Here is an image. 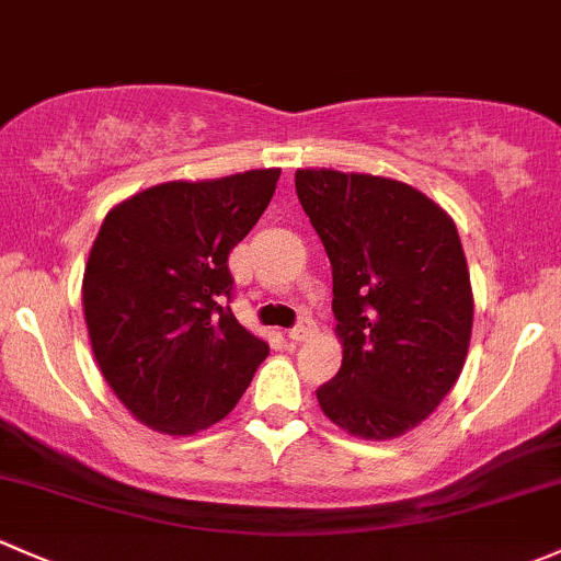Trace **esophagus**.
I'll list each match as a JSON object with an SVG mask.
<instances>
[{
  "instance_id": "1",
  "label": "esophagus",
  "mask_w": 561,
  "mask_h": 561,
  "mask_svg": "<svg viewBox=\"0 0 561 561\" xmlns=\"http://www.w3.org/2000/svg\"><path fill=\"white\" fill-rule=\"evenodd\" d=\"M314 330H317L314 322H311V320H300L298 325L293 328L287 335H290V341H296V344H300V341L311 339V335H314Z\"/></svg>"
}]
</instances>
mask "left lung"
Segmentation results:
<instances>
[{
    "label": "left lung",
    "instance_id": "left-lung-1",
    "mask_svg": "<svg viewBox=\"0 0 561 561\" xmlns=\"http://www.w3.org/2000/svg\"><path fill=\"white\" fill-rule=\"evenodd\" d=\"M296 193L333 265L344 346L320 409L357 438H398L438 409L468 357L473 290L457 226L389 176L298 169Z\"/></svg>",
    "mask_w": 561,
    "mask_h": 561
}]
</instances>
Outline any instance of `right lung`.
<instances>
[{"mask_svg":"<svg viewBox=\"0 0 561 561\" xmlns=\"http://www.w3.org/2000/svg\"><path fill=\"white\" fill-rule=\"evenodd\" d=\"M279 169L174 180L112 206L82 274L104 381L147 427L193 435L226 420L268 344L233 317L228 255L252 231Z\"/></svg>","mask_w":561,"mask_h":561,"instance_id":"obj_1","label":"right lung"}]
</instances>
